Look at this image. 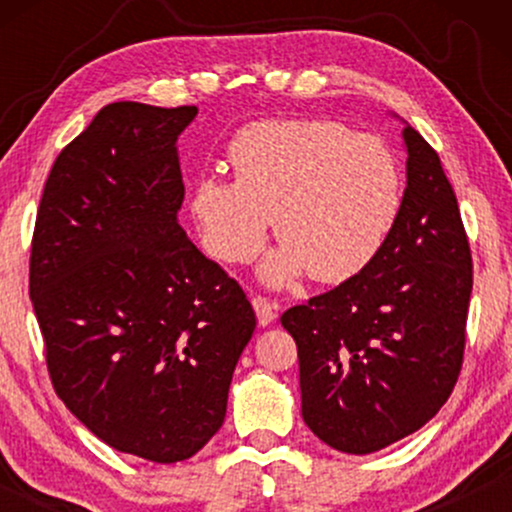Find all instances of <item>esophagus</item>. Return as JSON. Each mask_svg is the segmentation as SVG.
Wrapping results in <instances>:
<instances>
[{"label":"esophagus","instance_id":"34e87169","mask_svg":"<svg viewBox=\"0 0 512 512\" xmlns=\"http://www.w3.org/2000/svg\"><path fill=\"white\" fill-rule=\"evenodd\" d=\"M251 305H254V310H256V317H258V324L261 326H270L272 321L277 319V303H270L268 298H263V296H256L254 300H251Z\"/></svg>","mask_w":512,"mask_h":512}]
</instances>
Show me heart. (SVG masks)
Listing matches in <instances>:
<instances>
[{"mask_svg":"<svg viewBox=\"0 0 512 512\" xmlns=\"http://www.w3.org/2000/svg\"><path fill=\"white\" fill-rule=\"evenodd\" d=\"M228 163L235 181L202 177L193 186L202 247L221 263H244L272 219L282 247L261 268L272 286L305 270L317 282H347L380 254L401 212L391 151L333 121L251 123L230 142Z\"/></svg>","mask_w":512,"mask_h":512,"instance_id":"b5f03b06","label":"heart"}]
</instances>
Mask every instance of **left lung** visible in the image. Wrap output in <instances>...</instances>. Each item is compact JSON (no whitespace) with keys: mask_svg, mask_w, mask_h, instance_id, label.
Listing matches in <instances>:
<instances>
[{"mask_svg":"<svg viewBox=\"0 0 512 512\" xmlns=\"http://www.w3.org/2000/svg\"><path fill=\"white\" fill-rule=\"evenodd\" d=\"M405 186L387 244L359 275L282 314L310 431L370 454L429 422L464 361L473 263L438 153L405 123Z\"/></svg>","mask_w":512,"mask_h":512,"instance_id":"left-lung-1","label":"left lung"}]
</instances>
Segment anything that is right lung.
<instances>
[{
	"label": "right lung",
	"instance_id": "right-lung-1",
	"mask_svg": "<svg viewBox=\"0 0 512 512\" xmlns=\"http://www.w3.org/2000/svg\"><path fill=\"white\" fill-rule=\"evenodd\" d=\"M198 107L114 102L55 158L30 298L55 394L118 452L193 457L221 429L256 314L179 226L177 139Z\"/></svg>",
	"mask_w": 512,
	"mask_h": 512
}]
</instances>
